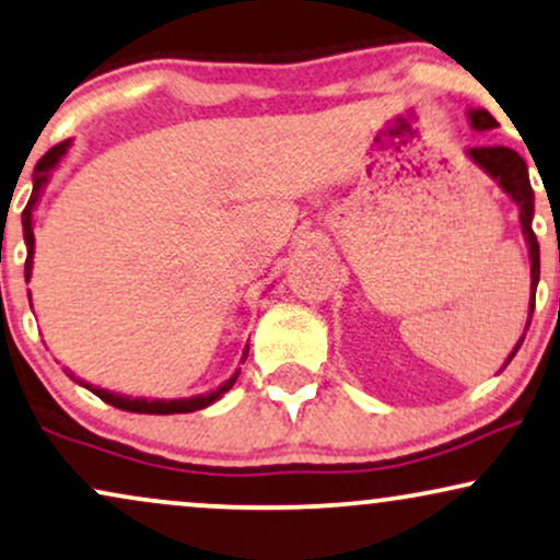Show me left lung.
Returning a JSON list of instances; mask_svg holds the SVG:
<instances>
[{
    "label": "left lung",
    "mask_w": 560,
    "mask_h": 560,
    "mask_svg": "<svg viewBox=\"0 0 560 560\" xmlns=\"http://www.w3.org/2000/svg\"><path fill=\"white\" fill-rule=\"evenodd\" d=\"M468 116V124L472 131H491L497 129V118L491 116L486 108H468L465 110ZM468 160L472 165H478L488 178H493L499 183V188L512 198L520 209V224H522V235H525L527 243V253H529V313H527V325L525 332L520 336V341L512 349V353L506 357L504 366L512 362L514 353L520 351L522 341H525L529 320H533V310H535V289L537 281H540V245H537V237L533 232V217H535V194L533 186H529V173H527V162L520 158L514 150H506V147H476V150H468ZM501 366V370H504Z\"/></svg>",
    "instance_id": "left-lung-1"
}]
</instances>
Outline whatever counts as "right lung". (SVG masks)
<instances>
[{
	"instance_id": "obj_1",
	"label": "right lung",
	"mask_w": 560,
	"mask_h": 560,
	"mask_svg": "<svg viewBox=\"0 0 560 560\" xmlns=\"http://www.w3.org/2000/svg\"><path fill=\"white\" fill-rule=\"evenodd\" d=\"M69 147H72V139L61 141V144H56L51 152H46L44 158H40L38 165H35V173H33V194H31V201H27V207L23 211V237H25V247H27V258H25V281H31V273H33V253H35V235H33V211L38 207L40 201V194H44L48 178H51V170H56V165L63 160V154L69 152ZM31 296V292H27ZM247 351H250V346H245L243 351V359H240V364L247 359ZM69 377H72L77 385L88 387L90 393H95L97 398L108 402L113 408H121V410H129V413H154V416H170V413H194V410H201L211 406V402H217L222 398L224 393L232 390V385H235L237 377H240V370H235L230 380H224L222 385L217 387V390H209V393H201V395H190V398H175V400H162V398H131V395H118V393H110V390H103V387H95L90 385V382H84L80 377H74V372L67 370Z\"/></svg>"
}]
</instances>
